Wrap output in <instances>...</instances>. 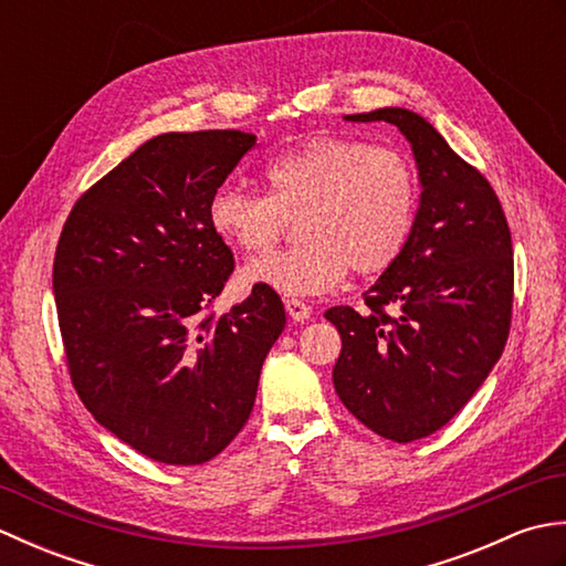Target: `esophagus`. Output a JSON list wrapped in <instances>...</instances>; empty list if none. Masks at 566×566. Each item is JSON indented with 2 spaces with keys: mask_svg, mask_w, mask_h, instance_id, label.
<instances>
[{
  "mask_svg": "<svg viewBox=\"0 0 566 566\" xmlns=\"http://www.w3.org/2000/svg\"><path fill=\"white\" fill-rule=\"evenodd\" d=\"M284 306H286V314H290L292 321H308L311 318V306L304 304L302 298H286Z\"/></svg>",
  "mask_w": 566,
  "mask_h": 566,
  "instance_id": "34e87169",
  "label": "esophagus"
}]
</instances>
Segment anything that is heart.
I'll return each instance as SVG.
<instances>
[{"instance_id":"b5f03b06","label":"heart","mask_w":566,"mask_h":566,"mask_svg":"<svg viewBox=\"0 0 566 566\" xmlns=\"http://www.w3.org/2000/svg\"><path fill=\"white\" fill-rule=\"evenodd\" d=\"M268 195L221 187L209 226L245 255H268L298 221L302 245L250 262L243 284L286 296L331 290L350 268L377 276L401 258L418 211V177L406 155L365 140L321 136L264 167Z\"/></svg>"}]
</instances>
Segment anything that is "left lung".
<instances>
[{"label": "left lung", "instance_id": "left-lung-1", "mask_svg": "<svg viewBox=\"0 0 566 566\" xmlns=\"http://www.w3.org/2000/svg\"><path fill=\"white\" fill-rule=\"evenodd\" d=\"M408 138L420 177L411 238L365 292V311L333 306L343 350L333 367L340 401L394 442L428 438L462 411L506 347L513 245L489 179L423 116L399 106L350 114Z\"/></svg>", "mask_w": 566, "mask_h": 566}]
</instances>
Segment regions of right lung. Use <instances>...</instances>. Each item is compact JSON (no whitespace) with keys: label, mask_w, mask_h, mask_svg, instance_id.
Returning <instances> with one entry per match:
<instances>
[{"label":"right lung","mask_w":566,"mask_h":566,"mask_svg":"<svg viewBox=\"0 0 566 566\" xmlns=\"http://www.w3.org/2000/svg\"><path fill=\"white\" fill-rule=\"evenodd\" d=\"M252 146L243 130L155 136L84 191L57 240L53 292L72 387L155 462L203 464L238 436L284 331L270 286L211 314L235 262L211 231L209 201Z\"/></svg>","instance_id":"right-lung-1"}]
</instances>
